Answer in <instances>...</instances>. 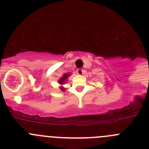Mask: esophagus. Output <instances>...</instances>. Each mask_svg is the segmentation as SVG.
<instances>
[{
	"mask_svg": "<svg viewBox=\"0 0 149 149\" xmlns=\"http://www.w3.org/2000/svg\"><path fill=\"white\" fill-rule=\"evenodd\" d=\"M77 73L79 75H83V73H84V72H83V70L82 69H78L77 70Z\"/></svg>",
	"mask_w": 149,
	"mask_h": 149,
	"instance_id": "1",
	"label": "esophagus"
}]
</instances>
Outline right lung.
I'll list each match as a JSON object with an SVG mask.
<instances>
[{
  "label": "right lung",
  "mask_w": 149,
  "mask_h": 149,
  "mask_svg": "<svg viewBox=\"0 0 149 149\" xmlns=\"http://www.w3.org/2000/svg\"><path fill=\"white\" fill-rule=\"evenodd\" d=\"M70 76V74H69V73H65V74H64L63 76H62V77H61L60 78V79H59V83L60 84H65V83H66L67 82V79H68V77H69V76ZM60 89L62 90H65V89H64V87H60Z\"/></svg>",
  "instance_id": "obj_1"
}]
</instances>
